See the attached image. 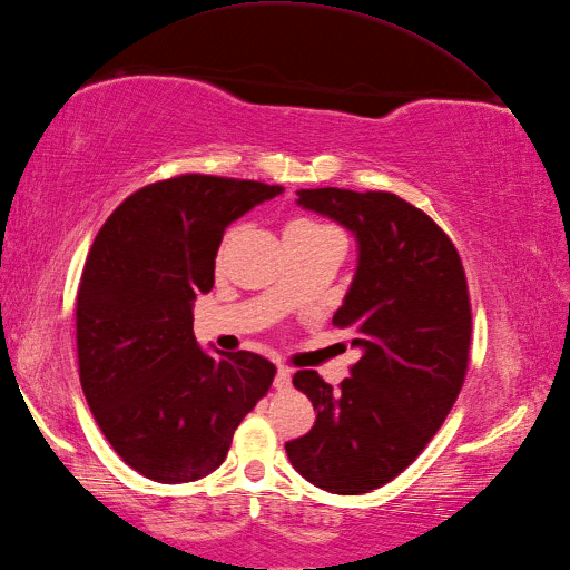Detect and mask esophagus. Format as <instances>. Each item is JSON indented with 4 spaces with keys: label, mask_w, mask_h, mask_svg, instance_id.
Listing matches in <instances>:
<instances>
[{
    "label": "esophagus",
    "mask_w": 570,
    "mask_h": 570,
    "mask_svg": "<svg viewBox=\"0 0 570 570\" xmlns=\"http://www.w3.org/2000/svg\"><path fill=\"white\" fill-rule=\"evenodd\" d=\"M289 382H293V370L289 367H285V365H281L277 367V374H275V390L277 392H285V390H289Z\"/></svg>",
    "instance_id": "obj_1"
}]
</instances>
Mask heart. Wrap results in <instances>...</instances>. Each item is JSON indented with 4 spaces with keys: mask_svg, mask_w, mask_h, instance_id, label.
Returning <instances> with one entry per match:
<instances>
[{
    "mask_svg": "<svg viewBox=\"0 0 570 570\" xmlns=\"http://www.w3.org/2000/svg\"><path fill=\"white\" fill-rule=\"evenodd\" d=\"M285 229H302V232H322L326 229L324 225H318V222H312V219H293Z\"/></svg>",
    "mask_w": 570,
    "mask_h": 570,
    "instance_id": "obj_1",
    "label": "heart"
}]
</instances>
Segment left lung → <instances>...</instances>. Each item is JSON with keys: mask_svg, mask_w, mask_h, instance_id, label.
<instances>
[{"mask_svg": "<svg viewBox=\"0 0 570 570\" xmlns=\"http://www.w3.org/2000/svg\"><path fill=\"white\" fill-rule=\"evenodd\" d=\"M297 205L357 239V268L333 324L363 357L333 390L314 370L293 384L316 411L285 450L318 489L360 495L390 483L445 423L466 377L471 304L462 258L433 219L394 193L297 190Z\"/></svg>", "mask_w": 570, "mask_h": 570, "instance_id": "obj_1", "label": "left lung"}]
</instances>
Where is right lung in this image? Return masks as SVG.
I'll use <instances>...</instances> for the list:
<instances>
[{
    "label": "right lung",
    "instance_id": "right-lung-1",
    "mask_svg": "<svg viewBox=\"0 0 570 570\" xmlns=\"http://www.w3.org/2000/svg\"><path fill=\"white\" fill-rule=\"evenodd\" d=\"M281 193L261 180L184 174L135 190L96 234L77 293L81 390L110 448L151 481L215 471L271 390L266 357L200 351L193 299L215 285L225 229Z\"/></svg>",
    "mask_w": 570,
    "mask_h": 570
}]
</instances>
